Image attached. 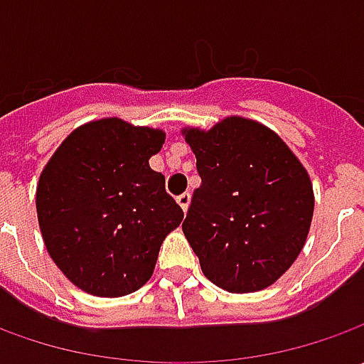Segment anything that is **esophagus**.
Wrapping results in <instances>:
<instances>
[{
    "label": "esophagus",
    "mask_w": 364,
    "mask_h": 364,
    "mask_svg": "<svg viewBox=\"0 0 364 364\" xmlns=\"http://www.w3.org/2000/svg\"><path fill=\"white\" fill-rule=\"evenodd\" d=\"M176 200H178V204L182 206V210H188V206H190V192H182V194H180V196H178Z\"/></svg>",
    "instance_id": "obj_1"
}]
</instances>
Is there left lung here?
<instances>
[{"label":"left lung","instance_id":"obj_1","mask_svg":"<svg viewBox=\"0 0 364 364\" xmlns=\"http://www.w3.org/2000/svg\"><path fill=\"white\" fill-rule=\"evenodd\" d=\"M200 186L182 231L203 273L232 294L272 286L300 255L314 194L289 147L255 121L231 117L188 129Z\"/></svg>","mask_w":364,"mask_h":364}]
</instances>
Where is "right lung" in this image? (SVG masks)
I'll use <instances>...</instances> for the list:
<instances>
[{
	"label": "right lung",
	"instance_id": "obj_1",
	"mask_svg": "<svg viewBox=\"0 0 364 364\" xmlns=\"http://www.w3.org/2000/svg\"><path fill=\"white\" fill-rule=\"evenodd\" d=\"M164 132L121 119L87 123L56 149L36 190L50 257L80 289L127 296L151 277L166 235L184 213L149 168Z\"/></svg>",
	"mask_w": 364,
	"mask_h": 364
}]
</instances>
